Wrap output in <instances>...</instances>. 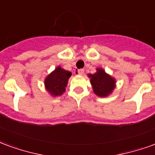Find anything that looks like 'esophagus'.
I'll use <instances>...</instances> for the list:
<instances>
[{"mask_svg": "<svg viewBox=\"0 0 155 155\" xmlns=\"http://www.w3.org/2000/svg\"><path fill=\"white\" fill-rule=\"evenodd\" d=\"M84 73V71L83 70V69H81V70H78L77 71V74H80V75H83Z\"/></svg>", "mask_w": 155, "mask_h": 155, "instance_id": "esophagus-1", "label": "esophagus"}]
</instances>
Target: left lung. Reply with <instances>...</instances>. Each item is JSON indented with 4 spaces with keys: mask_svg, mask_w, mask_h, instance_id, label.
Listing matches in <instances>:
<instances>
[{
    "mask_svg": "<svg viewBox=\"0 0 155 155\" xmlns=\"http://www.w3.org/2000/svg\"><path fill=\"white\" fill-rule=\"evenodd\" d=\"M88 76L91 79L94 93L99 97H107L116 87V80L102 68H96V72L89 74Z\"/></svg>",
    "mask_w": 155,
    "mask_h": 155,
    "instance_id": "left-lung-1",
    "label": "left lung"
}]
</instances>
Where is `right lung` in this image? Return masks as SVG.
Here are the masks:
<instances>
[{
    "instance_id": "obj_1",
    "label": "right lung",
    "mask_w": 155,
    "mask_h": 155,
    "mask_svg": "<svg viewBox=\"0 0 155 155\" xmlns=\"http://www.w3.org/2000/svg\"><path fill=\"white\" fill-rule=\"evenodd\" d=\"M71 76V71H65L61 66H57L45 79V91L53 97L61 96L65 91L68 81Z\"/></svg>"
}]
</instances>
